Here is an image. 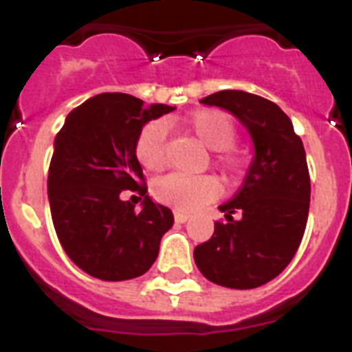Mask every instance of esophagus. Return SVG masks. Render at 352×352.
I'll return each instance as SVG.
<instances>
[{
    "mask_svg": "<svg viewBox=\"0 0 352 352\" xmlns=\"http://www.w3.org/2000/svg\"><path fill=\"white\" fill-rule=\"evenodd\" d=\"M174 220L176 223H185L186 220H190V214L183 213V211H174Z\"/></svg>",
    "mask_w": 352,
    "mask_h": 352,
    "instance_id": "34e87169",
    "label": "esophagus"
}]
</instances>
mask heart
Wrapping results in <instances>:
<instances>
[{
    "mask_svg": "<svg viewBox=\"0 0 352 352\" xmlns=\"http://www.w3.org/2000/svg\"><path fill=\"white\" fill-rule=\"evenodd\" d=\"M183 126L192 132L211 151H219V164L226 170H234L239 164L238 155L231 151L236 141L234 121L222 111L201 109L183 120ZM135 158L144 169L158 173L167 164V126L164 121H151L141 129L135 139ZM155 197L164 204L192 211L201 204L219 197L220 185L213 176H183L169 174L153 186Z\"/></svg>",
    "mask_w": 352,
    "mask_h": 352,
    "instance_id": "1",
    "label": "heart"
}]
</instances>
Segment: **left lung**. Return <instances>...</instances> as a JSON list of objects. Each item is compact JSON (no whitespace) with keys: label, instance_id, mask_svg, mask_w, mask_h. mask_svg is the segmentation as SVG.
<instances>
[{"label":"left lung","instance_id":"left-lung-1","mask_svg":"<svg viewBox=\"0 0 352 352\" xmlns=\"http://www.w3.org/2000/svg\"><path fill=\"white\" fill-rule=\"evenodd\" d=\"M201 104L226 109L247 129L254 158L238 194L219 206L227 223H214L197 245L199 272L213 284L254 289L280 275L303 238L310 206V176L301 139L287 114L259 95L223 89ZM242 214L239 221L232 214Z\"/></svg>","mask_w":352,"mask_h":352}]
</instances>
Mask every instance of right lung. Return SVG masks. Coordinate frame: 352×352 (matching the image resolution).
Here are the masks:
<instances>
[{
  "label": "right lung",
  "instance_id": "right-lung-1",
  "mask_svg": "<svg viewBox=\"0 0 352 352\" xmlns=\"http://www.w3.org/2000/svg\"><path fill=\"white\" fill-rule=\"evenodd\" d=\"M174 109L102 93L74 109L56 135L47 179L52 223L72 263L95 278L144 275L173 227V211L146 195L133 146L148 121ZM123 190L142 195L141 212L120 199Z\"/></svg>",
  "mask_w": 352,
  "mask_h": 352
}]
</instances>
